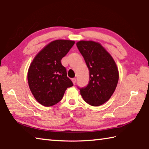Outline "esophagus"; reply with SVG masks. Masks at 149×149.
Masks as SVG:
<instances>
[{
  "mask_svg": "<svg viewBox=\"0 0 149 149\" xmlns=\"http://www.w3.org/2000/svg\"><path fill=\"white\" fill-rule=\"evenodd\" d=\"M72 82H73V84L75 85V83H76V79H75V78H73V79H72Z\"/></svg>",
  "mask_w": 149,
  "mask_h": 149,
  "instance_id": "obj_1",
  "label": "esophagus"
}]
</instances>
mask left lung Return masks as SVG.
I'll use <instances>...</instances> for the list:
<instances>
[{
	"label": "left lung",
	"mask_w": 149,
	"mask_h": 149,
	"mask_svg": "<svg viewBox=\"0 0 149 149\" xmlns=\"http://www.w3.org/2000/svg\"><path fill=\"white\" fill-rule=\"evenodd\" d=\"M89 70V82L80 88V94L88 104L99 107L107 102L113 95L119 79L116 64L99 42L80 41L76 43Z\"/></svg>",
	"instance_id": "8db88e82"
}]
</instances>
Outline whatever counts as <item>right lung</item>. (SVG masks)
I'll list each match as a JSON object with an SVG mask.
<instances>
[{
  "label": "right lung",
  "instance_id": "add662e5",
  "mask_svg": "<svg viewBox=\"0 0 149 149\" xmlns=\"http://www.w3.org/2000/svg\"><path fill=\"white\" fill-rule=\"evenodd\" d=\"M71 40H55L47 45L33 60L27 72L30 91L37 102L51 107L62 100L73 86L61 60L74 45Z\"/></svg>",
  "mask_w": 149,
  "mask_h": 149
}]
</instances>
